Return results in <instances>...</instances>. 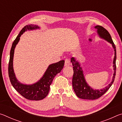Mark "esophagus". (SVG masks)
Instances as JSON below:
<instances>
[{"instance_id": "esophagus-1", "label": "esophagus", "mask_w": 122, "mask_h": 122, "mask_svg": "<svg viewBox=\"0 0 122 122\" xmlns=\"http://www.w3.org/2000/svg\"><path fill=\"white\" fill-rule=\"evenodd\" d=\"M70 65V61L68 59H66L65 60V66H69Z\"/></svg>"}]
</instances>
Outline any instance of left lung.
<instances>
[{
	"label": "left lung",
	"instance_id": "left-lung-1",
	"mask_svg": "<svg viewBox=\"0 0 122 122\" xmlns=\"http://www.w3.org/2000/svg\"><path fill=\"white\" fill-rule=\"evenodd\" d=\"M97 30V33L101 38L108 41L109 42L112 44V47L115 51V56L113 59V69L114 73L112 77V81L109 85L104 89L101 90H94L88 86L86 83L83 74L82 68L80 67L79 62L74 57L71 58V62L73 66L74 74L72 80V85L73 89L78 97L86 100H96L100 98L103 95H104L108 91L110 86H112L115 80L116 71V49L115 45L113 43L111 38L110 34L108 30L102 26L97 25L95 27Z\"/></svg>",
	"mask_w": 122,
	"mask_h": 122
}]
</instances>
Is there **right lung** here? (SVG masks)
Masks as SVG:
<instances>
[{"instance_id": "1", "label": "right lung", "mask_w": 122, "mask_h": 122, "mask_svg": "<svg viewBox=\"0 0 122 122\" xmlns=\"http://www.w3.org/2000/svg\"><path fill=\"white\" fill-rule=\"evenodd\" d=\"M39 28V27L38 26L29 25L25 26L21 30L12 44L11 51H10L9 68H8L10 82L14 88L25 98L33 101L41 100L46 97L48 94L50 86L54 78L57 74L59 73L61 71L65 63V61L61 60L58 62L49 65L43 77L38 82L32 85L22 84L16 80L13 68L14 51L16 45L19 42L20 36L26 30H32Z\"/></svg>"}]
</instances>
